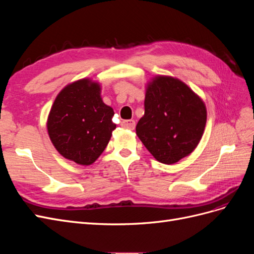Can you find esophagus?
<instances>
[{"mask_svg": "<svg viewBox=\"0 0 254 254\" xmlns=\"http://www.w3.org/2000/svg\"><path fill=\"white\" fill-rule=\"evenodd\" d=\"M122 126L127 128V129L133 130L134 127H135V122L133 120H125V121L122 122Z\"/></svg>", "mask_w": 254, "mask_h": 254, "instance_id": "esophagus-1", "label": "esophagus"}]
</instances>
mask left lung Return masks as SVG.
<instances>
[{
  "instance_id": "1",
  "label": "left lung",
  "mask_w": 254,
  "mask_h": 254,
  "mask_svg": "<svg viewBox=\"0 0 254 254\" xmlns=\"http://www.w3.org/2000/svg\"><path fill=\"white\" fill-rule=\"evenodd\" d=\"M144 107L136 134L159 162L174 164L196 148L205 127L206 109L186 83L157 76L147 86Z\"/></svg>"
}]
</instances>
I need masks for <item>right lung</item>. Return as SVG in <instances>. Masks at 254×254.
<instances>
[{"label":"right lung","instance_id":"add662e5","mask_svg":"<svg viewBox=\"0 0 254 254\" xmlns=\"http://www.w3.org/2000/svg\"><path fill=\"white\" fill-rule=\"evenodd\" d=\"M101 87L90 79L66 86L56 97L48 120L50 139L61 156L90 165L102 155L117 125Z\"/></svg>","mask_w":254,"mask_h":254}]
</instances>
